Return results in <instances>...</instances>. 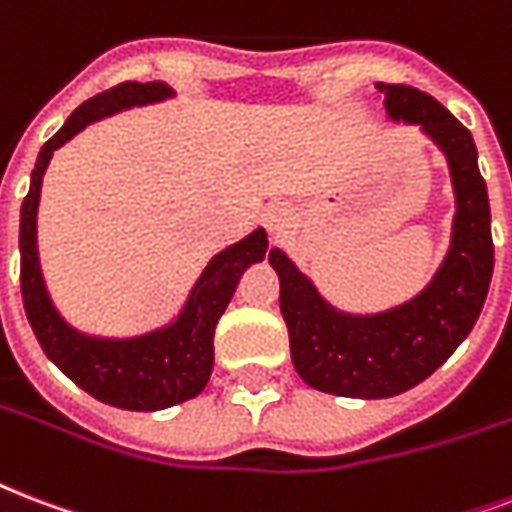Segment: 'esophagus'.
<instances>
[{"instance_id":"34e87169","label":"esophagus","mask_w":512,"mask_h":512,"mask_svg":"<svg viewBox=\"0 0 512 512\" xmlns=\"http://www.w3.org/2000/svg\"><path fill=\"white\" fill-rule=\"evenodd\" d=\"M265 225L271 233H279L290 225V209L284 204H271L265 209Z\"/></svg>"}]
</instances>
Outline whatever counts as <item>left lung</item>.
Segmentation results:
<instances>
[{
    "label": "left lung",
    "mask_w": 512,
    "mask_h": 512,
    "mask_svg": "<svg viewBox=\"0 0 512 512\" xmlns=\"http://www.w3.org/2000/svg\"><path fill=\"white\" fill-rule=\"evenodd\" d=\"M392 120L421 126L446 152L456 195L446 260L424 290L378 314H346L327 303L282 249L268 263L279 273V306L290 333L292 365L308 386L338 397L381 400L429 378L481 317L494 271L491 209L473 134L429 93L378 83Z\"/></svg>",
    "instance_id": "obj_1"
}]
</instances>
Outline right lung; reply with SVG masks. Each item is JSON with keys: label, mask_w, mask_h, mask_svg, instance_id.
Returning a JSON list of instances; mask_svg holds the SVG:
<instances>
[{"label": "right lung", "mask_w": 512, "mask_h": 512, "mask_svg": "<svg viewBox=\"0 0 512 512\" xmlns=\"http://www.w3.org/2000/svg\"><path fill=\"white\" fill-rule=\"evenodd\" d=\"M169 96L174 91L166 83H120L80 104L61 131L42 144L21 206V295L31 330L64 376L101 403L123 411H163L204 392L214 365V327L228 308L241 273L268 252L263 228L217 252L187 295L182 314L171 325L136 338L85 335L66 325L56 311L42 282L37 255L39 190L53 152L101 117Z\"/></svg>", "instance_id": "obj_1"}]
</instances>
